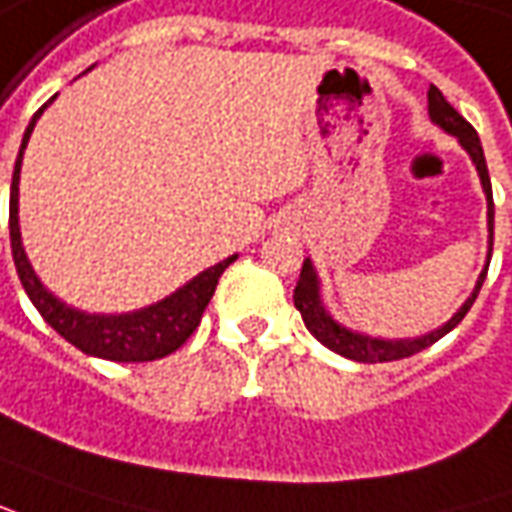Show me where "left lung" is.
<instances>
[{
  "label": "left lung",
  "mask_w": 512,
  "mask_h": 512,
  "mask_svg": "<svg viewBox=\"0 0 512 512\" xmlns=\"http://www.w3.org/2000/svg\"><path fill=\"white\" fill-rule=\"evenodd\" d=\"M429 117H431V123L440 125L446 134L460 139V145L468 151L471 162L476 165L479 182H482V190H485V198H488V232H490L488 257H490V252H493V190H490V176H488V165H485V154H482V142H479V137H476L474 125L468 123L460 111L448 103L437 86H429ZM488 266H490V260L485 263V269H482V274H479V280H476L474 294L462 302L460 311L451 316L443 328L431 330V333H426V336H417V339H375V336H364V333H356V330L339 325V322L325 311V305H322V297H319V277H316L314 263H311L308 257H305V263H302L300 280H297V288H294V305H297V311L302 314L305 328L311 330L316 339L325 344L328 350H333V353H339V356L344 358H353V361H361V364L398 361V358H409V356H415V353H420V350H426V347H431L437 339H443L448 330H454L457 325H460L462 319H465V314L471 311V305H474L479 288H482V283H485Z\"/></svg>",
  "instance_id": "1"
}]
</instances>
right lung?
I'll list each match as a JSON object with an SVG mask.
<instances>
[{"label": "right lung", "instance_id": "add662e5", "mask_svg": "<svg viewBox=\"0 0 512 512\" xmlns=\"http://www.w3.org/2000/svg\"><path fill=\"white\" fill-rule=\"evenodd\" d=\"M52 100L55 97H50V103ZM50 103H44L27 125L22 148H19V159H16V168H13V182H10V249H13V263H16L24 291L38 308V314L44 316V322L52 330H58L66 342L83 350L86 356L109 358V361H156V358L170 356L193 336L204 308L210 305L212 294H215L218 277L224 274V269L238 255L204 269L190 283H184L179 291H173L170 297L154 302L148 308L131 311V314H86V311H78V308L58 300L36 277V271H33L30 260L24 255L22 232H19L22 156L38 117L44 114V109Z\"/></svg>", "mask_w": 512, "mask_h": 512}]
</instances>
